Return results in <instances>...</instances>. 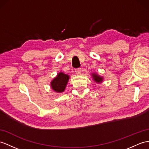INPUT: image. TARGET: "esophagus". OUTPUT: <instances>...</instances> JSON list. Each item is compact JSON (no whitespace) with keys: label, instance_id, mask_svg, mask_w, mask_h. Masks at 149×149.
Listing matches in <instances>:
<instances>
[{"label":"esophagus","instance_id":"34e87169","mask_svg":"<svg viewBox=\"0 0 149 149\" xmlns=\"http://www.w3.org/2000/svg\"><path fill=\"white\" fill-rule=\"evenodd\" d=\"M75 72L77 73V74H79L81 73V68H78V69H76L75 70Z\"/></svg>","mask_w":149,"mask_h":149}]
</instances>
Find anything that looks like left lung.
I'll list each match as a JSON object with an SVG mask.
<instances>
[{
	"mask_svg": "<svg viewBox=\"0 0 149 149\" xmlns=\"http://www.w3.org/2000/svg\"><path fill=\"white\" fill-rule=\"evenodd\" d=\"M92 75V77L93 79V81L96 82L97 83H101L103 82L104 80V78L102 77H101V76L99 75L96 72H93V73L91 74Z\"/></svg>",
	"mask_w": 149,
	"mask_h": 149,
	"instance_id": "1",
	"label": "left lung"
}]
</instances>
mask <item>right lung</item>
Returning <instances> with one entry per match:
<instances>
[{
  "label": "right lung",
  "mask_w": 149,
  "mask_h": 149,
  "mask_svg": "<svg viewBox=\"0 0 149 149\" xmlns=\"http://www.w3.org/2000/svg\"><path fill=\"white\" fill-rule=\"evenodd\" d=\"M69 79L70 75L65 74L63 72H59L50 82L51 88L55 92L63 93L66 88Z\"/></svg>",
  "instance_id": "add662e5"
}]
</instances>
